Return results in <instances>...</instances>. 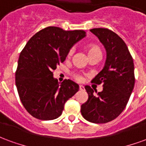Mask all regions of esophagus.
<instances>
[{"instance_id":"34e87169","label":"esophagus","mask_w":146,"mask_h":146,"mask_svg":"<svg viewBox=\"0 0 146 146\" xmlns=\"http://www.w3.org/2000/svg\"><path fill=\"white\" fill-rule=\"evenodd\" d=\"M79 89L80 90V91H84V86H82V85H80L79 86Z\"/></svg>"}]
</instances>
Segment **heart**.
Returning <instances> with one entry per match:
<instances>
[{"mask_svg":"<svg viewBox=\"0 0 146 146\" xmlns=\"http://www.w3.org/2000/svg\"><path fill=\"white\" fill-rule=\"evenodd\" d=\"M87 51H88V56L95 54H102L100 48H98V47H97V46H95V45H88V46L87 47ZM72 54H73V50L71 49V50H70L69 52H68V54H67L68 57L71 56ZM72 76H73V79L76 80L77 81H81L83 79V76L79 73H72Z\"/></svg>","mask_w":146,"mask_h":146,"instance_id":"heart-1","label":"heart"}]
</instances>
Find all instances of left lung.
I'll return each mask as SVG.
<instances>
[{
    "label": "left lung",
    "mask_w": 146,
    "mask_h": 146,
    "mask_svg": "<svg viewBox=\"0 0 146 146\" xmlns=\"http://www.w3.org/2000/svg\"><path fill=\"white\" fill-rule=\"evenodd\" d=\"M107 53L103 70L92 80L102 84L101 92L90 86L85 89L88 99L81 106V114L88 121L106 123L116 119L125 109L135 86V67L127 45L116 33L106 28L92 29Z\"/></svg>",
    "instance_id": "left-lung-1"
}]
</instances>
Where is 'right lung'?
<instances>
[{
  "instance_id": "obj_1",
  "label": "right lung",
  "mask_w": 146,
  "mask_h": 146,
  "mask_svg": "<svg viewBox=\"0 0 146 146\" xmlns=\"http://www.w3.org/2000/svg\"><path fill=\"white\" fill-rule=\"evenodd\" d=\"M84 36V30L48 27L27 42L19 58L15 84L22 103L31 116L41 120L56 119L62 113L66 102L78 92V84L70 80L59 84L53 73L66 60L70 48Z\"/></svg>"
}]
</instances>
